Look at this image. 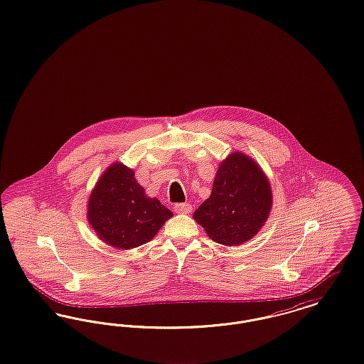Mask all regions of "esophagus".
Segmentation results:
<instances>
[{
    "label": "esophagus",
    "mask_w": 364,
    "mask_h": 364,
    "mask_svg": "<svg viewBox=\"0 0 364 364\" xmlns=\"http://www.w3.org/2000/svg\"><path fill=\"white\" fill-rule=\"evenodd\" d=\"M191 208L190 203H178V205H174V211L178 213V214H190Z\"/></svg>",
    "instance_id": "34e87169"
}]
</instances>
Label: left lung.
Here are the masks:
<instances>
[{
    "instance_id": "8db88e82",
    "label": "left lung",
    "mask_w": 364,
    "mask_h": 364,
    "mask_svg": "<svg viewBox=\"0 0 364 364\" xmlns=\"http://www.w3.org/2000/svg\"><path fill=\"white\" fill-rule=\"evenodd\" d=\"M273 193L258 162L235 151L220 164L211 195L193 213L208 237L224 245L252 239L267 221Z\"/></svg>"
}]
</instances>
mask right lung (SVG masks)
<instances>
[{"label":"right lung","mask_w":364,"mask_h":364,"mask_svg":"<svg viewBox=\"0 0 364 364\" xmlns=\"http://www.w3.org/2000/svg\"><path fill=\"white\" fill-rule=\"evenodd\" d=\"M172 217L169 208L146 195L135 172L122 162L106 168L87 202L88 224L100 240L117 250L150 242Z\"/></svg>","instance_id":"obj_1"}]
</instances>
